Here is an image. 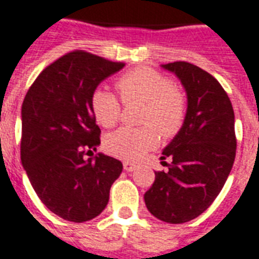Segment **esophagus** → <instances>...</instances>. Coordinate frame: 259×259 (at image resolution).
<instances>
[{"label": "esophagus", "instance_id": "1", "mask_svg": "<svg viewBox=\"0 0 259 259\" xmlns=\"http://www.w3.org/2000/svg\"><path fill=\"white\" fill-rule=\"evenodd\" d=\"M122 166H124V170H125V171H135V170H137V166L131 162H124Z\"/></svg>", "mask_w": 259, "mask_h": 259}]
</instances>
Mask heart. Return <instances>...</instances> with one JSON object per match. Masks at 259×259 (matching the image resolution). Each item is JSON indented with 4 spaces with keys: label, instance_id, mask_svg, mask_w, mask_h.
I'll return each mask as SVG.
<instances>
[{
    "label": "heart",
    "instance_id": "1",
    "mask_svg": "<svg viewBox=\"0 0 259 259\" xmlns=\"http://www.w3.org/2000/svg\"><path fill=\"white\" fill-rule=\"evenodd\" d=\"M117 89L125 103L145 104L141 122L144 128L122 126L104 138V149L122 160L137 162L157 146L159 137L179 133L185 118V96L164 75L150 68H137L121 75ZM91 110L102 126L115 125L121 114L120 100L104 88H97L91 96Z\"/></svg>",
    "mask_w": 259,
    "mask_h": 259
}]
</instances>
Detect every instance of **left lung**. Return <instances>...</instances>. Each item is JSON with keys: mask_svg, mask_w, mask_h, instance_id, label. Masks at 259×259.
Returning <instances> with one entry per match:
<instances>
[{"mask_svg": "<svg viewBox=\"0 0 259 259\" xmlns=\"http://www.w3.org/2000/svg\"><path fill=\"white\" fill-rule=\"evenodd\" d=\"M187 93L184 124L163 149L166 171H155L145 192L150 213L167 223H185L203 213L219 195L236 157L234 111L222 85L202 68L185 61L162 65Z\"/></svg>", "mask_w": 259, "mask_h": 259, "instance_id": "obj_1", "label": "left lung"}]
</instances>
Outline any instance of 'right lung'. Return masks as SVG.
Here are the masks:
<instances>
[{"instance_id":"right-lung-1","label":"right lung","mask_w":259,"mask_h":259,"mask_svg":"<svg viewBox=\"0 0 259 259\" xmlns=\"http://www.w3.org/2000/svg\"><path fill=\"white\" fill-rule=\"evenodd\" d=\"M122 68L86 51L68 53L40 72L22 104V164L40 201L65 221L102 213L122 171L114 157H85L100 145L92 93Z\"/></svg>"}]
</instances>
